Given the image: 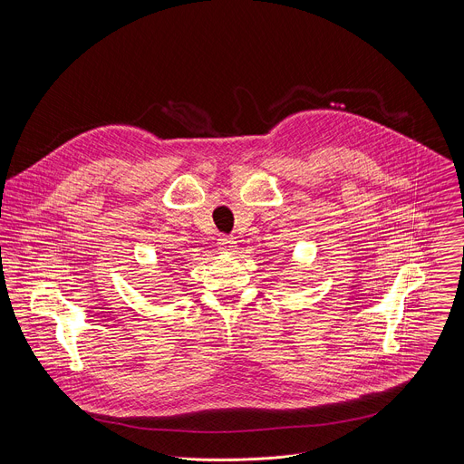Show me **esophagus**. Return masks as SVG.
I'll use <instances>...</instances> for the list:
<instances>
[{
    "mask_svg": "<svg viewBox=\"0 0 464 464\" xmlns=\"http://www.w3.org/2000/svg\"><path fill=\"white\" fill-rule=\"evenodd\" d=\"M218 249H220L222 253H231V251H235V249H237L235 238H231V237H220V238H218Z\"/></svg>",
    "mask_w": 464,
    "mask_h": 464,
    "instance_id": "esophagus-1",
    "label": "esophagus"
}]
</instances>
